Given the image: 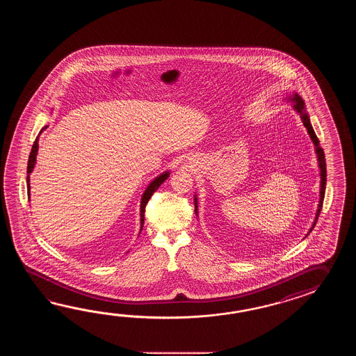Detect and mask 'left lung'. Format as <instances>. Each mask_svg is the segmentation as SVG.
Returning a JSON list of instances; mask_svg holds the SVG:
<instances>
[{
	"label": "left lung",
	"instance_id": "1",
	"mask_svg": "<svg viewBox=\"0 0 356 356\" xmlns=\"http://www.w3.org/2000/svg\"><path fill=\"white\" fill-rule=\"evenodd\" d=\"M285 99L288 100L289 103H291L293 109L296 111V113L300 115V120H302V124H304V127H305V129H308V135H309L312 143L314 144V152H316V155H317L318 168H319V175H321V186H319L321 188H319V201H318L317 212H316L314 221H313V224H312V227H310L309 232H308V234H309L310 232L313 230V227H316L318 216H319L321 210H322L323 198H325V181H327L325 152H323V149L319 146V140H318V137L317 135H316V132H314V129L312 127L309 114L307 112L305 103H304V100L300 98V95H299L298 92H294L293 95H289V97H286ZM195 212H196V215H198V200H197V195H195ZM307 235H305V236H307Z\"/></svg>",
	"mask_w": 356,
	"mask_h": 356
}]
</instances>
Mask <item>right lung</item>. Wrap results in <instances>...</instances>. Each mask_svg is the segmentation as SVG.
Listing matches in <instances>:
<instances>
[{
  "instance_id": "right-lung-1",
  "label": "right lung",
  "mask_w": 356,
  "mask_h": 356,
  "mask_svg": "<svg viewBox=\"0 0 356 356\" xmlns=\"http://www.w3.org/2000/svg\"><path fill=\"white\" fill-rule=\"evenodd\" d=\"M48 126H44L43 129H40V132H39L38 136L35 138V141H34V144H33V147H31V155H29V160H28V170H26V173H28V177H26V183H28V197L31 198V172L34 170V167H35V163H37V155H38V149H39V136H40V134L47 129ZM170 175V170H165V172H163L161 175H158V177H155L154 179H152L149 184H147V187L144 191V193H143V196H141V202H140V224H141V227H140V233H141V230H143V227H144V213H145V206L146 204L149 202V200H150V197L152 196V193L156 191V189L159 188L160 186L163 184V181H167L168 177Z\"/></svg>"
}]
</instances>
